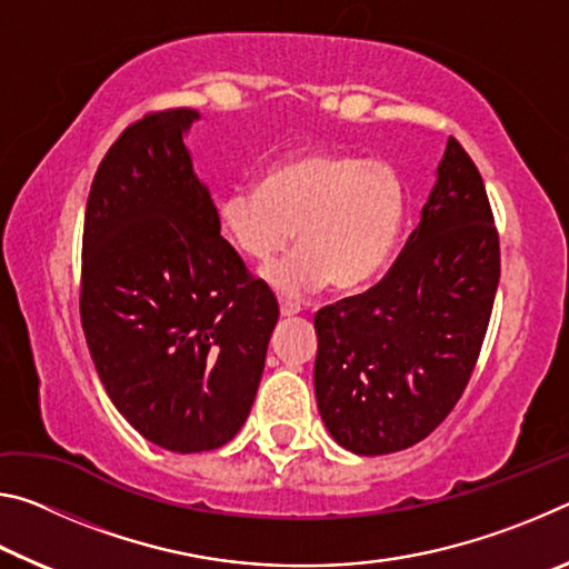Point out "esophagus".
Wrapping results in <instances>:
<instances>
[{
  "label": "esophagus",
  "mask_w": 569,
  "mask_h": 569,
  "mask_svg": "<svg viewBox=\"0 0 569 569\" xmlns=\"http://www.w3.org/2000/svg\"><path fill=\"white\" fill-rule=\"evenodd\" d=\"M296 313H301V303L281 298V316H296Z\"/></svg>",
  "instance_id": "esophagus-1"
}]
</instances>
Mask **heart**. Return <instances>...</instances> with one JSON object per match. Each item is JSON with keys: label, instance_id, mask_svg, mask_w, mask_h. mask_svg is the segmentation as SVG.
<instances>
[{"label": "heart", "instance_id": "obj_1", "mask_svg": "<svg viewBox=\"0 0 569 569\" xmlns=\"http://www.w3.org/2000/svg\"><path fill=\"white\" fill-rule=\"evenodd\" d=\"M220 230L240 253L271 261L263 278L281 296H306L333 281L359 288L381 271L403 220V186L387 160L308 150L271 170L266 182L228 190Z\"/></svg>", "mask_w": 569, "mask_h": 569}]
</instances>
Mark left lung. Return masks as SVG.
Returning a JSON list of instances; mask_svg holds the SVG:
<instances>
[{
  "label": "left lung",
  "mask_w": 569,
  "mask_h": 569,
  "mask_svg": "<svg viewBox=\"0 0 569 569\" xmlns=\"http://www.w3.org/2000/svg\"><path fill=\"white\" fill-rule=\"evenodd\" d=\"M419 226L389 273L316 313V401L353 455L427 439L465 393L499 283V233L485 180L455 138Z\"/></svg>",
  "instance_id": "obj_1"
}]
</instances>
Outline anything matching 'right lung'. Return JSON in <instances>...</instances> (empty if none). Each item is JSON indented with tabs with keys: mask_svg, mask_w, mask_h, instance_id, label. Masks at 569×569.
<instances>
[{
	"mask_svg": "<svg viewBox=\"0 0 569 569\" xmlns=\"http://www.w3.org/2000/svg\"><path fill=\"white\" fill-rule=\"evenodd\" d=\"M198 112H148L94 172L80 319L114 407L152 445L223 447L261 383L278 301L220 236L182 132Z\"/></svg>",
	"mask_w": 569,
	"mask_h": 569,
	"instance_id": "add662e5",
	"label": "right lung"
}]
</instances>
